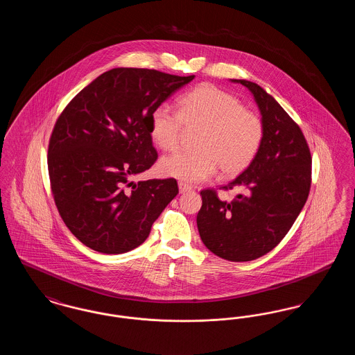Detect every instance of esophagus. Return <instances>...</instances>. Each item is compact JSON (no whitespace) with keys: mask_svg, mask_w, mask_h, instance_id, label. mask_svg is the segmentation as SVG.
I'll return each mask as SVG.
<instances>
[{"mask_svg":"<svg viewBox=\"0 0 355 355\" xmlns=\"http://www.w3.org/2000/svg\"><path fill=\"white\" fill-rule=\"evenodd\" d=\"M178 187H180V191H181V193L193 190V186H190L189 184H186V182H182V181L178 182Z\"/></svg>","mask_w":355,"mask_h":355,"instance_id":"obj_1","label":"esophagus"}]
</instances>
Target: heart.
I'll return each mask as SVG.
<instances>
[{
	"mask_svg": "<svg viewBox=\"0 0 355 355\" xmlns=\"http://www.w3.org/2000/svg\"><path fill=\"white\" fill-rule=\"evenodd\" d=\"M186 129H200L193 152L175 153L162 158L159 171L186 182L220 177L233 178L248 169L263 141V122L243 107L234 96L214 85L202 84L177 100V113L166 106L155 107L149 119L154 144L165 150L178 149Z\"/></svg>",
	"mask_w": 355,
	"mask_h": 355,
	"instance_id": "b5f03b06",
	"label": "heart"
}]
</instances>
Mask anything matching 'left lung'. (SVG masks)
<instances>
[{
  "label": "left lung",
  "instance_id": "1",
  "mask_svg": "<svg viewBox=\"0 0 355 355\" xmlns=\"http://www.w3.org/2000/svg\"><path fill=\"white\" fill-rule=\"evenodd\" d=\"M253 93L263 122V141L250 166L233 182V201L203 189L197 226L211 253L233 262L253 261L272 250L300 216L311 186V154L304 133L259 85L234 80Z\"/></svg>",
  "mask_w": 355,
  "mask_h": 355
}]
</instances>
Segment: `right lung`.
I'll use <instances>...</instances> for the list:
<instances>
[{
  "label": "right lung",
  "instance_id": "right-lung-1",
  "mask_svg": "<svg viewBox=\"0 0 355 355\" xmlns=\"http://www.w3.org/2000/svg\"><path fill=\"white\" fill-rule=\"evenodd\" d=\"M194 76L116 68L84 87L51 132L48 170L58 213L73 236L103 254L130 252L178 194L174 178L133 182L158 158L153 110Z\"/></svg>",
  "mask_w": 355,
  "mask_h": 355
}]
</instances>
